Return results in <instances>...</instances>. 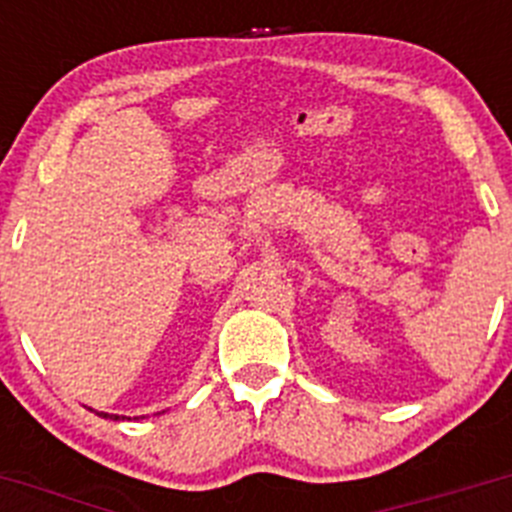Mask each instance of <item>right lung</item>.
<instances>
[{"instance_id":"add662e5","label":"right lung","mask_w":512,"mask_h":512,"mask_svg":"<svg viewBox=\"0 0 512 512\" xmlns=\"http://www.w3.org/2000/svg\"><path fill=\"white\" fill-rule=\"evenodd\" d=\"M102 418H112V415H107V413H102ZM115 420H117V415H115Z\"/></svg>"}]
</instances>
